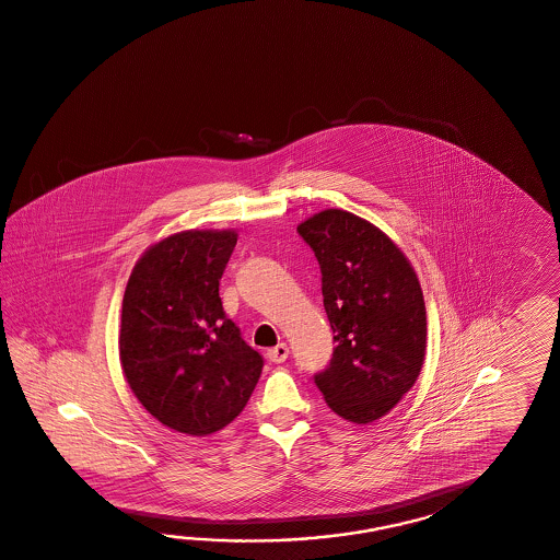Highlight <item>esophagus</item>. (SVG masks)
Returning a JSON list of instances; mask_svg holds the SVG:
<instances>
[{"label":"esophagus","instance_id":"34e87169","mask_svg":"<svg viewBox=\"0 0 560 560\" xmlns=\"http://www.w3.org/2000/svg\"><path fill=\"white\" fill-rule=\"evenodd\" d=\"M288 357L289 347L285 342H281V345H277V347L267 350V359H269L271 363H283V361H288Z\"/></svg>","mask_w":560,"mask_h":560}]
</instances>
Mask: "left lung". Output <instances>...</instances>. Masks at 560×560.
I'll return each instance as SVG.
<instances>
[{"label": "left lung", "mask_w": 560, "mask_h": 560, "mask_svg": "<svg viewBox=\"0 0 560 560\" xmlns=\"http://www.w3.org/2000/svg\"><path fill=\"white\" fill-rule=\"evenodd\" d=\"M322 272L332 359L314 375L326 404L348 422L383 418L420 375L425 305L406 255L378 228L342 210L298 226Z\"/></svg>", "instance_id": "1"}]
</instances>
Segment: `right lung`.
<instances>
[{
    "mask_svg": "<svg viewBox=\"0 0 560 560\" xmlns=\"http://www.w3.org/2000/svg\"><path fill=\"white\" fill-rule=\"evenodd\" d=\"M236 232L187 230L138 260L121 302L120 361L138 401L166 428L206 436L241 413L262 357L220 300Z\"/></svg>",
    "mask_w": 560,
    "mask_h": 560,
    "instance_id": "obj_1",
    "label": "right lung"
}]
</instances>
